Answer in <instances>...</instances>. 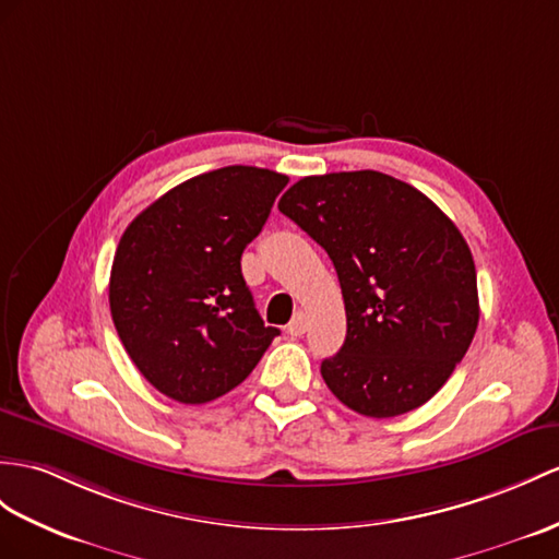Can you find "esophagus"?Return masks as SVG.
Masks as SVG:
<instances>
[{
  "label": "esophagus",
  "mask_w": 559,
  "mask_h": 559,
  "mask_svg": "<svg viewBox=\"0 0 559 559\" xmlns=\"http://www.w3.org/2000/svg\"><path fill=\"white\" fill-rule=\"evenodd\" d=\"M306 326H308V322H306V312L298 310L296 316L292 318V322L287 324V332H289L292 336H301V334H306Z\"/></svg>",
  "instance_id": "1"
}]
</instances>
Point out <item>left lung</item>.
<instances>
[{"instance_id": "1", "label": "left lung", "mask_w": 559, "mask_h": 559, "mask_svg": "<svg viewBox=\"0 0 559 559\" xmlns=\"http://www.w3.org/2000/svg\"><path fill=\"white\" fill-rule=\"evenodd\" d=\"M280 211L332 258L346 342L320 372L365 417L425 405L465 358L479 324L465 237L419 189L377 170L310 175Z\"/></svg>"}]
</instances>
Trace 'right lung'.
Returning a JSON list of instances; mask_svg holds the SVG:
<instances>
[{"mask_svg":"<svg viewBox=\"0 0 559 559\" xmlns=\"http://www.w3.org/2000/svg\"><path fill=\"white\" fill-rule=\"evenodd\" d=\"M287 182L267 168H217L170 189L122 233L111 318L132 362L168 399L225 396L280 334L258 316L241 253Z\"/></svg>","mask_w":559,"mask_h":559,"instance_id":"right-lung-1","label":"right lung"}]
</instances>
